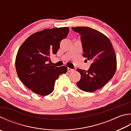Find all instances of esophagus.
Segmentation results:
<instances>
[{
	"mask_svg": "<svg viewBox=\"0 0 131 131\" xmlns=\"http://www.w3.org/2000/svg\"><path fill=\"white\" fill-rule=\"evenodd\" d=\"M68 71L69 72H73L74 70L72 69H70V68H68Z\"/></svg>",
	"mask_w": 131,
	"mask_h": 131,
	"instance_id": "esophagus-1",
	"label": "esophagus"
}]
</instances>
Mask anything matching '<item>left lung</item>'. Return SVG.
<instances>
[{
  "label": "left lung",
  "mask_w": 131,
  "mask_h": 131,
  "mask_svg": "<svg viewBox=\"0 0 131 131\" xmlns=\"http://www.w3.org/2000/svg\"><path fill=\"white\" fill-rule=\"evenodd\" d=\"M72 28L81 35L83 57L92 62L87 71L77 69L81 79L77 85L83 91H96L115 74L117 66L115 50L108 38L99 31L88 27Z\"/></svg>",
  "instance_id": "obj_1"
}]
</instances>
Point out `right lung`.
Returning a JSON list of instances; mask_svg holds the SVG:
<instances>
[{
  "label": "right lung",
  "instance_id": "obj_1",
  "mask_svg": "<svg viewBox=\"0 0 131 131\" xmlns=\"http://www.w3.org/2000/svg\"><path fill=\"white\" fill-rule=\"evenodd\" d=\"M67 27L45 29L28 38L18 50L15 68L18 77L25 86L41 96L54 89L59 75L67 72L66 66L56 67L47 63L50 56L56 54L62 40L68 36Z\"/></svg>",
  "mask_w": 131,
  "mask_h": 131
}]
</instances>
